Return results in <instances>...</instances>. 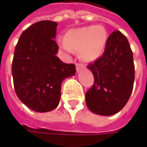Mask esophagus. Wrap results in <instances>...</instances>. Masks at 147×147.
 I'll use <instances>...</instances> for the list:
<instances>
[{
  "instance_id": "obj_1",
  "label": "esophagus",
  "mask_w": 147,
  "mask_h": 147,
  "mask_svg": "<svg viewBox=\"0 0 147 147\" xmlns=\"http://www.w3.org/2000/svg\"><path fill=\"white\" fill-rule=\"evenodd\" d=\"M76 71H77V72H79V71L83 68V65H80V64H76Z\"/></svg>"
}]
</instances>
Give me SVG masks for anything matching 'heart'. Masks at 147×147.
Listing matches in <instances>:
<instances>
[{"instance_id":"heart-1","label":"heart","mask_w":147,"mask_h":147,"mask_svg":"<svg viewBox=\"0 0 147 147\" xmlns=\"http://www.w3.org/2000/svg\"><path fill=\"white\" fill-rule=\"evenodd\" d=\"M108 36L101 25H89L69 30L64 40H59V47L65 53L79 51L80 58L86 62H93L103 55Z\"/></svg>"}]
</instances>
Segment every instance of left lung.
I'll return each mask as SVG.
<instances>
[{
	"label": "left lung",
	"instance_id": "8db88e82",
	"mask_svg": "<svg viewBox=\"0 0 147 147\" xmlns=\"http://www.w3.org/2000/svg\"><path fill=\"white\" fill-rule=\"evenodd\" d=\"M87 67L94 77L85 95L88 108L100 116L119 112L131 95L134 82L133 53L126 36L118 30L111 33L102 56Z\"/></svg>",
	"mask_w": 147,
	"mask_h": 147
}]
</instances>
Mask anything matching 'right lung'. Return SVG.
Masks as SVG:
<instances>
[{"label":"right lung","instance_id":"1","mask_svg":"<svg viewBox=\"0 0 147 147\" xmlns=\"http://www.w3.org/2000/svg\"><path fill=\"white\" fill-rule=\"evenodd\" d=\"M58 24L42 20L27 28L14 50L12 74L16 94L30 110L47 112L59 104L62 82L76 73L57 56Z\"/></svg>","mask_w":147,"mask_h":147}]
</instances>
